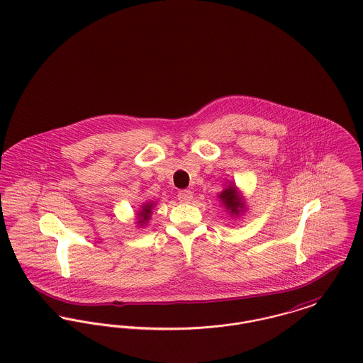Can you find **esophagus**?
Masks as SVG:
<instances>
[{"mask_svg": "<svg viewBox=\"0 0 363 363\" xmlns=\"http://www.w3.org/2000/svg\"><path fill=\"white\" fill-rule=\"evenodd\" d=\"M178 199H179V201H182V203H189V201H192V199H194V195H192L191 191L184 189V191L178 192Z\"/></svg>", "mask_w": 363, "mask_h": 363, "instance_id": "esophagus-1", "label": "esophagus"}]
</instances>
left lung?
Returning a JSON list of instances; mask_svg holds the SVG:
<instances>
[{
  "label": "left lung",
  "mask_w": 363,
  "mask_h": 363,
  "mask_svg": "<svg viewBox=\"0 0 363 363\" xmlns=\"http://www.w3.org/2000/svg\"><path fill=\"white\" fill-rule=\"evenodd\" d=\"M220 201L224 204V207L231 213V216H240L245 210V203L238 192V189L234 185H228L220 195Z\"/></svg>",
  "instance_id": "obj_1"
}]
</instances>
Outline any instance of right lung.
Masks as SVG:
<instances>
[{"instance_id":"right-lung-1","label":"right lung","mask_w":363,"mask_h":363,"mask_svg":"<svg viewBox=\"0 0 363 363\" xmlns=\"http://www.w3.org/2000/svg\"><path fill=\"white\" fill-rule=\"evenodd\" d=\"M153 207H155V204L152 203V201H149V203H146V204H143L142 206V208L139 210V213H138V224L142 227V225H145L149 220H150V216H152V210H153Z\"/></svg>"}]
</instances>
